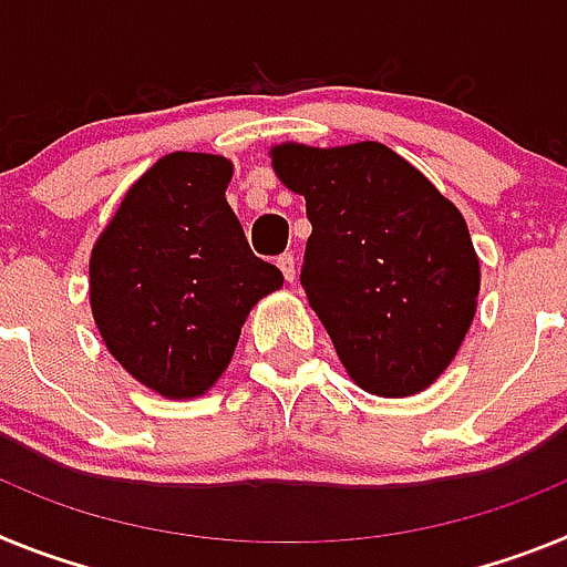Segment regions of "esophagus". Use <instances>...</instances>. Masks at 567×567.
<instances>
[{"mask_svg": "<svg viewBox=\"0 0 567 567\" xmlns=\"http://www.w3.org/2000/svg\"><path fill=\"white\" fill-rule=\"evenodd\" d=\"M277 265L279 270H282V277L288 279V282H293V277H297V259H293V254L277 256Z\"/></svg>", "mask_w": 567, "mask_h": 567, "instance_id": "esophagus-1", "label": "esophagus"}]
</instances>
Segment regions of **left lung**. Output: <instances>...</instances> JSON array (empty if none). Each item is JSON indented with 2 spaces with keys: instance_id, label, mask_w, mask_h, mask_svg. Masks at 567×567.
<instances>
[{
  "instance_id": "left-lung-1",
  "label": "left lung",
  "mask_w": 567,
  "mask_h": 567,
  "mask_svg": "<svg viewBox=\"0 0 567 567\" xmlns=\"http://www.w3.org/2000/svg\"><path fill=\"white\" fill-rule=\"evenodd\" d=\"M313 225L299 282L342 365L377 396L425 391L460 351L480 259L460 210L379 142L270 151Z\"/></svg>"
}]
</instances>
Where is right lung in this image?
<instances>
[{"mask_svg": "<svg viewBox=\"0 0 567 567\" xmlns=\"http://www.w3.org/2000/svg\"><path fill=\"white\" fill-rule=\"evenodd\" d=\"M228 182L223 156H162L91 254V308L107 351L171 400L214 385L250 308L282 285L277 265L250 250Z\"/></svg>", "mask_w": 567, "mask_h": 567, "instance_id": "right-lung-1", "label": "right lung"}]
</instances>
